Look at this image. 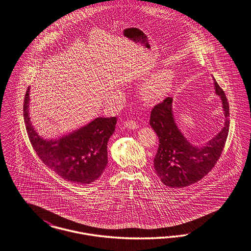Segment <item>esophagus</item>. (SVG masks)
Segmentation results:
<instances>
[{
    "mask_svg": "<svg viewBox=\"0 0 251 251\" xmlns=\"http://www.w3.org/2000/svg\"><path fill=\"white\" fill-rule=\"evenodd\" d=\"M125 126H126L127 128H129V129H137V128L140 127L139 124L133 120L126 121V122L125 123Z\"/></svg>",
    "mask_w": 251,
    "mask_h": 251,
    "instance_id": "1",
    "label": "esophagus"
}]
</instances>
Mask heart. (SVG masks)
<instances>
[{
	"label": "heart",
	"instance_id": "obj_1",
	"mask_svg": "<svg viewBox=\"0 0 251 251\" xmlns=\"http://www.w3.org/2000/svg\"><path fill=\"white\" fill-rule=\"evenodd\" d=\"M175 79V72L171 68L157 71L142 85V99L147 103H153L166 98L173 88Z\"/></svg>",
	"mask_w": 251,
	"mask_h": 251
}]
</instances>
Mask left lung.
<instances>
[{"mask_svg": "<svg viewBox=\"0 0 251 251\" xmlns=\"http://www.w3.org/2000/svg\"><path fill=\"white\" fill-rule=\"evenodd\" d=\"M213 80L224 111V126L203 145H193L179 129L174 115L173 98H166L151 111L150 126L159 139L153 168L167 186L181 188L197 183L214 168L222 153L229 133V103L214 77Z\"/></svg>", "mask_w": 251, "mask_h": 251, "instance_id": "obj_1", "label": "left lung"}]
</instances>
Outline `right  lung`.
<instances>
[{
  "instance_id": "add662e5",
  "label": "right lung",
  "mask_w": 251,
  "mask_h": 251,
  "mask_svg": "<svg viewBox=\"0 0 251 251\" xmlns=\"http://www.w3.org/2000/svg\"><path fill=\"white\" fill-rule=\"evenodd\" d=\"M30 88L23 105L26 130L34 151L46 166L68 182L88 185L103 174L108 164V142L115 131L116 117H98L55 139H46L34 129L30 118Z\"/></svg>"
}]
</instances>
